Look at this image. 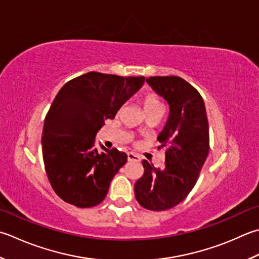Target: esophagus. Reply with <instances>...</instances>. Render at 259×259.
<instances>
[{"label":"esophagus","instance_id":"1","mask_svg":"<svg viewBox=\"0 0 259 259\" xmlns=\"http://www.w3.org/2000/svg\"><path fill=\"white\" fill-rule=\"evenodd\" d=\"M128 160L129 161H139L140 157H139V155H137L135 153H129L128 154Z\"/></svg>","mask_w":259,"mask_h":259}]
</instances>
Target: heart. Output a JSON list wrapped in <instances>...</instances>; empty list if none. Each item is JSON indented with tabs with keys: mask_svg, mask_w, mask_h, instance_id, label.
Here are the masks:
<instances>
[{
	"mask_svg": "<svg viewBox=\"0 0 259 259\" xmlns=\"http://www.w3.org/2000/svg\"><path fill=\"white\" fill-rule=\"evenodd\" d=\"M143 104H144V109L145 111H148L151 109H155V108H160V106H163L161 102L159 101V99L157 98L155 94H147L144 101H143Z\"/></svg>",
	"mask_w": 259,
	"mask_h": 259,
	"instance_id": "heart-1",
	"label": "heart"
}]
</instances>
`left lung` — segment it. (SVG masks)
Here are the masks:
<instances>
[{
    "mask_svg": "<svg viewBox=\"0 0 259 259\" xmlns=\"http://www.w3.org/2000/svg\"><path fill=\"white\" fill-rule=\"evenodd\" d=\"M169 105V116L158 136L166 148L161 169L143 160L144 175L136 182L135 195L147 210L164 211L181 203L193 189L209 154V123L203 99L179 76L147 78Z\"/></svg>",
    "mask_w": 259,
    "mask_h": 259,
    "instance_id": "left-lung-1",
    "label": "left lung"
}]
</instances>
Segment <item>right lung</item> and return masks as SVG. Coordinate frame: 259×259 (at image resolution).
Returning <instances> with one entry per match:
<instances>
[{"mask_svg": "<svg viewBox=\"0 0 259 259\" xmlns=\"http://www.w3.org/2000/svg\"><path fill=\"white\" fill-rule=\"evenodd\" d=\"M144 83V76L90 72L59 90L45 118L41 145L46 173L60 199L77 207L104 200L126 154L103 146L99 153L95 136Z\"/></svg>", "mask_w": 259, "mask_h": 259, "instance_id": "right-lung-1", "label": "right lung"}]
</instances>
